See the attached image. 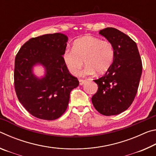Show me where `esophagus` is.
I'll list each match as a JSON object with an SVG mask.
<instances>
[{
	"mask_svg": "<svg viewBox=\"0 0 156 156\" xmlns=\"http://www.w3.org/2000/svg\"><path fill=\"white\" fill-rule=\"evenodd\" d=\"M87 82L86 80H82V79H80V80H79V83H80V85H83V84H84V83H85Z\"/></svg>",
	"mask_w": 156,
	"mask_h": 156,
	"instance_id": "34e87169",
	"label": "esophagus"
}]
</instances>
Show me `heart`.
I'll return each mask as SVG.
<instances>
[{"label": "heart", "mask_w": 156, "mask_h": 156, "mask_svg": "<svg viewBox=\"0 0 156 156\" xmlns=\"http://www.w3.org/2000/svg\"><path fill=\"white\" fill-rule=\"evenodd\" d=\"M115 51L113 44L108 41H102L97 37L87 36L76 40L73 49H67L62 58L67 69L73 76L80 73L83 60L87 65L83 71V76L102 74L112 66Z\"/></svg>", "instance_id": "heart-1"}]
</instances>
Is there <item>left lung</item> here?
<instances>
[{"label":"left lung","instance_id":"obj_1","mask_svg":"<svg viewBox=\"0 0 156 156\" xmlns=\"http://www.w3.org/2000/svg\"><path fill=\"white\" fill-rule=\"evenodd\" d=\"M99 34L112 43L115 55L105 75L94 80L98 89L91 101L101 114L118 115L127 109L135 98L142 75V60L136 43L122 31L107 27Z\"/></svg>","mask_w":156,"mask_h":156}]
</instances>
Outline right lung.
Instances as JSON below:
<instances>
[{
    "mask_svg": "<svg viewBox=\"0 0 156 156\" xmlns=\"http://www.w3.org/2000/svg\"><path fill=\"white\" fill-rule=\"evenodd\" d=\"M68 37L61 33L32 38L21 47L15 58L14 86L19 101L40 119L53 120L67 109L70 93L79 81L70 74L62 58ZM41 65L45 75L38 77L33 67Z\"/></svg>",
    "mask_w": 156,
    "mask_h": 156,
    "instance_id": "add662e5",
    "label": "right lung"
}]
</instances>
